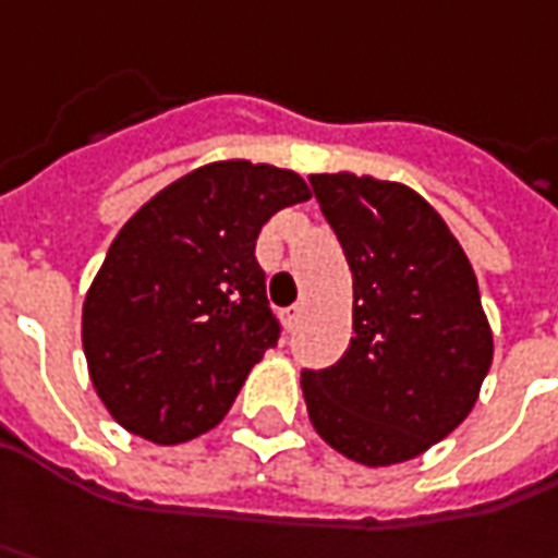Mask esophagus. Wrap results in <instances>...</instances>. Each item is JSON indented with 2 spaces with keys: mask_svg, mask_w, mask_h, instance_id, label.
Listing matches in <instances>:
<instances>
[{
  "mask_svg": "<svg viewBox=\"0 0 558 558\" xmlns=\"http://www.w3.org/2000/svg\"><path fill=\"white\" fill-rule=\"evenodd\" d=\"M299 317H302V308H299V305L287 308V312H283V327H287V330H296Z\"/></svg>",
  "mask_w": 558,
  "mask_h": 558,
  "instance_id": "obj_1",
  "label": "esophagus"
}]
</instances>
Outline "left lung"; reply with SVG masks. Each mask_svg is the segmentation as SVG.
<instances>
[{
	"label": "left lung",
	"mask_w": 558,
	"mask_h": 558,
	"mask_svg": "<svg viewBox=\"0 0 558 558\" xmlns=\"http://www.w3.org/2000/svg\"><path fill=\"white\" fill-rule=\"evenodd\" d=\"M352 268L349 352L305 371L315 433L361 466L426 453L475 408L494 357L478 280L413 187L355 172L308 175Z\"/></svg>",
	"instance_id": "left-lung-1"
}]
</instances>
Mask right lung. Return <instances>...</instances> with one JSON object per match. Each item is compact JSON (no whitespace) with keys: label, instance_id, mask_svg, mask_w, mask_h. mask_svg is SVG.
<instances>
[{"label":"right lung","instance_id":"add662e5","mask_svg":"<svg viewBox=\"0 0 558 558\" xmlns=\"http://www.w3.org/2000/svg\"><path fill=\"white\" fill-rule=\"evenodd\" d=\"M312 197L293 169L216 160L125 221L83 302L92 386L125 433L182 445L216 429L278 345L262 225Z\"/></svg>","mask_w":558,"mask_h":558}]
</instances>
